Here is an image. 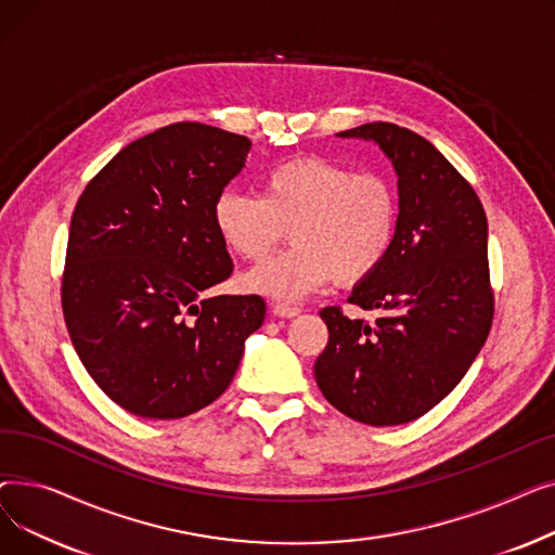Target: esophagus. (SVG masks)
Listing matches in <instances>:
<instances>
[{
    "label": "esophagus",
    "mask_w": 555,
    "mask_h": 555,
    "mask_svg": "<svg viewBox=\"0 0 555 555\" xmlns=\"http://www.w3.org/2000/svg\"><path fill=\"white\" fill-rule=\"evenodd\" d=\"M272 312H274L276 317H283V319H293V317H297V314L301 312V308L279 301V304H272Z\"/></svg>",
    "instance_id": "1"
}]
</instances>
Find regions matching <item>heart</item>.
Here are the masks:
<instances>
[{
    "label": "heart",
    "mask_w": 555,
    "mask_h": 555,
    "mask_svg": "<svg viewBox=\"0 0 555 555\" xmlns=\"http://www.w3.org/2000/svg\"><path fill=\"white\" fill-rule=\"evenodd\" d=\"M222 245L258 262L285 238L293 247L249 274L251 293L297 301L328 281L356 285L389 256L398 229V193L377 172L326 157H297L260 178V197L222 191L214 202Z\"/></svg>",
    "instance_id": "heart-1"
}]
</instances>
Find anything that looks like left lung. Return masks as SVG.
Returning a JSON list of instances; mask_svg holds the SVG:
<instances>
[{"label":"left lung","instance_id":"obj_1","mask_svg":"<svg viewBox=\"0 0 555 555\" xmlns=\"http://www.w3.org/2000/svg\"><path fill=\"white\" fill-rule=\"evenodd\" d=\"M339 137L380 145L398 175L400 214L389 256L348 297L375 310V322L337 306L319 312L328 344L314 377L348 418L402 425L461 383L490 333L488 222L470 182L421 134L373 121Z\"/></svg>","mask_w":555,"mask_h":555}]
</instances>
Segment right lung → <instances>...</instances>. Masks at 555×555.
Masks as SVG:
<instances>
[{
    "label": "right lung",
    "instance_id": "add662e5",
    "mask_svg": "<svg viewBox=\"0 0 555 555\" xmlns=\"http://www.w3.org/2000/svg\"><path fill=\"white\" fill-rule=\"evenodd\" d=\"M249 149L243 134L170 124L126 145L78 197L65 324L92 380L134 416L184 418L211 404L266 319L256 295L202 297L233 272L214 202Z\"/></svg>",
    "mask_w": 555,
    "mask_h": 555
}]
</instances>
